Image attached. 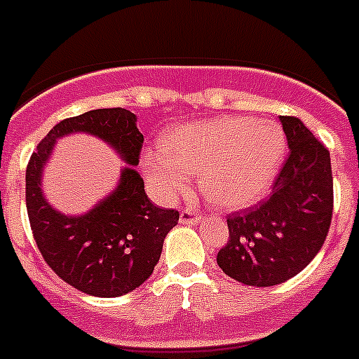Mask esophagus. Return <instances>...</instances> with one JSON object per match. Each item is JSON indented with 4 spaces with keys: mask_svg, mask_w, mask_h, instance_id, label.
Segmentation results:
<instances>
[{
    "mask_svg": "<svg viewBox=\"0 0 359 359\" xmlns=\"http://www.w3.org/2000/svg\"><path fill=\"white\" fill-rule=\"evenodd\" d=\"M180 221L183 224H196L201 221V214L196 208H185V210H182V219Z\"/></svg>",
    "mask_w": 359,
    "mask_h": 359,
    "instance_id": "1",
    "label": "esophagus"
}]
</instances>
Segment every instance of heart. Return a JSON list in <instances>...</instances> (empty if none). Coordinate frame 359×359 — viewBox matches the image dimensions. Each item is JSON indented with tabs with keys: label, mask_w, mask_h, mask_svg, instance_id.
<instances>
[{
	"label": "heart",
	"mask_w": 359,
	"mask_h": 359,
	"mask_svg": "<svg viewBox=\"0 0 359 359\" xmlns=\"http://www.w3.org/2000/svg\"><path fill=\"white\" fill-rule=\"evenodd\" d=\"M160 151H144L140 167L160 198L185 192L201 172V192L223 210L257 203L277 180L286 158V135L273 120L221 118L187 122L160 136Z\"/></svg>",
	"instance_id": "obj_1"
}]
</instances>
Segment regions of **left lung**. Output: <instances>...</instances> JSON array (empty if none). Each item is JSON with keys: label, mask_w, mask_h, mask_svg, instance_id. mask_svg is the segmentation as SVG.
<instances>
[{"label": "left lung", "mask_w": 359, "mask_h": 359, "mask_svg": "<svg viewBox=\"0 0 359 359\" xmlns=\"http://www.w3.org/2000/svg\"><path fill=\"white\" fill-rule=\"evenodd\" d=\"M290 156L268 201L231 214L230 241L217 264L233 280L277 286L316 257L332 217V172L327 147L294 116H280Z\"/></svg>", "instance_id": "obj_1"}]
</instances>
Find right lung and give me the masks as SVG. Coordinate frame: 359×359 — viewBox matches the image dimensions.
<instances>
[{
	"mask_svg": "<svg viewBox=\"0 0 359 359\" xmlns=\"http://www.w3.org/2000/svg\"><path fill=\"white\" fill-rule=\"evenodd\" d=\"M73 132L97 135L126 161L117 189L81 216L55 211L40 187L55 142ZM142 144L135 113L122 107L93 109L57 123L28 161L27 210L37 248L55 275L91 297H122L142 286L180 219L176 210L154 207L145 194L135 169Z\"/></svg>",
	"mask_w": 359,
	"mask_h": 359,
	"instance_id": "1",
	"label": "right lung"
}]
</instances>
